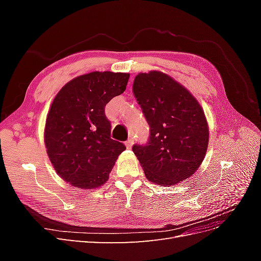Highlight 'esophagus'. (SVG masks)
I'll return each instance as SVG.
<instances>
[{
  "mask_svg": "<svg viewBox=\"0 0 261 261\" xmlns=\"http://www.w3.org/2000/svg\"><path fill=\"white\" fill-rule=\"evenodd\" d=\"M126 146H127V148H132L133 147V144H134V140L130 138V139H128L127 141H126Z\"/></svg>",
  "mask_w": 261,
  "mask_h": 261,
  "instance_id": "34e87169",
  "label": "esophagus"
}]
</instances>
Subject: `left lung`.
Masks as SVG:
<instances>
[{
	"instance_id": "obj_1",
	"label": "left lung",
	"mask_w": 261,
	"mask_h": 261,
	"mask_svg": "<svg viewBox=\"0 0 261 261\" xmlns=\"http://www.w3.org/2000/svg\"><path fill=\"white\" fill-rule=\"evenodd\" d=\"M133 92L150 127L148 144L133 146L147 179L171 186L191 177L209 144L208 122L199 102L159 70L139 73Z\"/></svg>"
}]
</instances>
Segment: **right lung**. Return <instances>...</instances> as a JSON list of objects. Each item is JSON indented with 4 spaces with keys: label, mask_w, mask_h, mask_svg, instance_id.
<instances>
[{
    "label": "right lung",
    "mask_w": 261,
    "mask_h": 261,
    "mask_svg": "<svg viewBox=\"0 0 261 261\" xmlns=\"http://www.w3.org/2000/svg\"><path fill=\"white\" fill-rule=\"evenodd\" d=\"M128 73L91 72L75 77L54 97L44 127V145L55 172L74 187L105 185L126 147L111 139L108 102L126 89Z\"/></svg>",
    "instance_id": "right-lung-1"
}]
</instances>
